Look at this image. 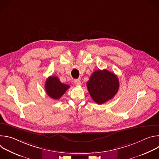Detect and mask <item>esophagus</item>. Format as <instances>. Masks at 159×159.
<instances>
[{
	"instance_id": "obj_1",
	"label": "esophagus",
	"mask_w": 159,
	"mask_h": 159,
	"mask_svg": "<svg viewBox=\"0 0 159 159\" xmlns=\"http://www.w3.org/2000/svg\"><path fill=\"white\" fill-rule=\"evenodd\" d=\"M74 83H75V84L76 85H81V82H80V80H79V79H75V80H74Z\"/></svg>"
}]
</instances>
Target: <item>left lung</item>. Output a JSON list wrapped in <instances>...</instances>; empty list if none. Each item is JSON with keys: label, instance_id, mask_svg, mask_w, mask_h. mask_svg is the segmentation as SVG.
Listing matches in <instances>:
<instances>
[{"label": "left lung", "instance_id": "1", "mask_svg": "<svg viewBox=\"0 0 159 159\" xmlns=\"http://www.w3.org/2000/svg\"><path fill=\"white\" fill-rule=\"evenodd\" d=\"M119 87L117 76L106 69L93 72L87 82L90 96L98 104H102L114 98Z\"/></svg>", "mask_w": 159, "mask_h": 159}]
</instances>
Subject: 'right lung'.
Listing matches in <instances>:
<instances>
[{"mask_svg": "<svg viewBox=\"0 0 159 159\" xmlns=\"http://www.w3.org/2000/svg\"><path fill=\"white\" fill-rule=\"evenodd\" d=\"M69 88V85L62 84L58 77L54 76L48 77L45 82L46 92L53 99H60Z\"/></svg>", "mask_w": 159, "mask_h": 159, "instance_id": "obj_1", "label": "right lung"}]
</instances>
